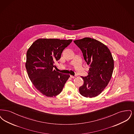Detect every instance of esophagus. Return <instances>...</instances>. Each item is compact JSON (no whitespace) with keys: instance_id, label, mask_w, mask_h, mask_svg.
I'll list each match as a JSON object with an SVG mask.
<instances>
[{"instance_id":"esophagus-1","label":"esophagus","mask_w":134,"mask_h":134,"mask_svg":"<svg viewBox=\"0 0 134 134\" xmlns=\"http://www.w3.org/2000/svg\"><path fill=\"white\" fill-rule=\"evenodd\" d=\"M70 77L72 78H74L75 76H73V75H70Z\"/></svg>"}]
</instances>
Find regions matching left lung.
Masks as SVG:
<instances>
[{
	"instance_id": "obj_1",
	"label": "left lung",
	"mask_w": 134,
	"mask_h": 134,
	"mask_svg": "<svg viewBox=\"0 0 134 134\" xmlns=\"http://www.w3.org/2000/svg\"><path fill=\"white\" fill-rule=\"evenodd\" d=\"M74 43L81 50L90 68L86 76H81L84 84L79 91L86 97H94L102 93L112 76L114 62L108 48L99 41L90 38L75 40Z\"/></svg>"
}]
</instances>
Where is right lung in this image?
Wrapping results in <instances>:
<instances>
[{
	"mask_svg": "<svg viewBox=\"0 0 134 134\" xmlns=\"http://www.w3.org/2000/svg\"><path fill=\"white\" fill-rule=\"evenodd\" d=\"M72 40L39 38L33 43L26 53V68L35 87L48 97L61 93L70 75L55 70V63ZM59 63V62H58Z\"/></svg>",
	"mask_w": 134,
	"mask_h": 134,
	"instance_id": "obj_1",
	"label": "right lung"
}]
</instances>
